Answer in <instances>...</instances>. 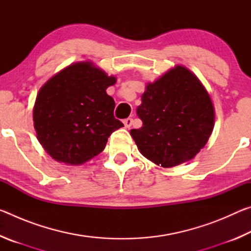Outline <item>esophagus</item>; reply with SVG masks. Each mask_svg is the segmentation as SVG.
I'll return each instance as SVG.
<instances>
[{"mask_svg":"<svg viewBox=\"0 0 251 251\" xmlns=\"http://www.w3.org/2000/svg\"><path fill=\"white\" fill-rule=\"evenodd\" d=\"M123 123H124L126 128H129V127L133 125V120H131V118H126V120L123 121Z\"/></svg>","mask_w":251,"mask_h":251,"instance_id":"obj_1","label":"esophagus"}]
</instances>
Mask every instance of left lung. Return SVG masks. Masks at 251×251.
<instances>
[{"mask_svg":"<svg viewBox=\"0 0 251 251\" xmlns=\"http://www.w3.org/2000/svg\"><path fill=\"white\" fill-rule=\"evenodd\" d=\"M136 113L143 126L131 129V137L144 157L164 168L193 159L207 144L215 124L209 94L182 65L146 85Z\"/></svg>","mask_w":251,"mask_h":251,"instance_id":"1","label":"left lung"}]
</instances>
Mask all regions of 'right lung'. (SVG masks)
Returning <instances> with one entry per match:
<instances>
[{"label":"right lung","mask_w":251,"mask_h":251,"mask_svg":"<svg viewBox=\"0 0 251 251\" xmlns=\"http://www.w3.org/2000/svg\"><path fill=\"white\" fill-rule=\"evenodd\" d=\"M116 83L92 62L73 63L52 76L33 107L36 137L58 163L78 166L104 151L123 123L114 117L107 87Z\"/></svg>","instance_id":"add662e5"}]
</instances>
